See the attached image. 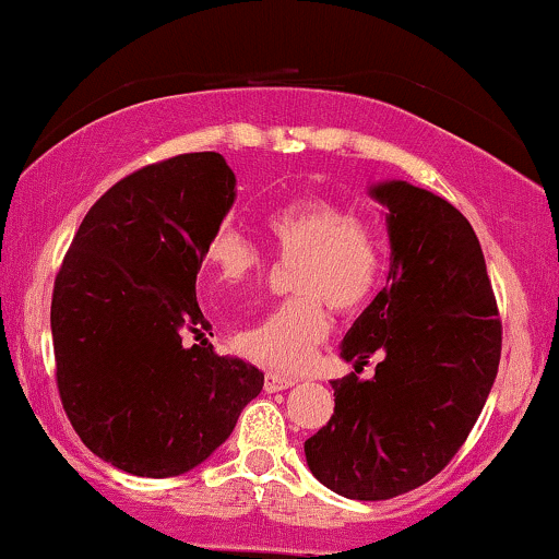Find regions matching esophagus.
Returning <instances> with one entry per match:
<instances>
[{"label": "esophagus", "instance_id": "esophagus-1", "mask_svg": "<svg viewBox=\"0 0 559 559\" xmlns=\"http://www.w3.org/2000/svg\"><path fill=\"white\" fill-rule=\"evenodd\" d=\"M294 383H297V378H292V376H281V373H265V391L267 394H273V391H284V389H288V386H294Z\"/></svg>", "mask_w": 559, "mask_h": 559}]
</instances>
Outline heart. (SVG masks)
Instances as JSON below:
<instances>
[{"mask_svg":"<svg viewBox=\"0 0 559 559\" xmlns=\"http://www.w3.org/2000/svg\"><path fill=\"white\" fill-rule=\"evenodd\" d=\"M275 254L294 267V292L275 310L234 336L247 360L281 373H297L312 360L331 331L336 312L362 310L381 281V247L376 234L344 204L325 197H297L265 217ZM217 288H239L265 273V258L247 236L223 226L204 247Z\"/></svg>","mask_w":559,"mask_h":559,"instance_id":"heart-1","label":"heart"}]
</instances>
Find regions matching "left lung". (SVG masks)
<instances>
[{"label": "left lung", "instance_id": "obj_1", "mask_svg": "<svg viewBox=\"0 0 559 559\" xmlns=\"http://www.w3.org/2000/svg\"><path fill=\"white\" fill-rule=\"evenodd\" d=\"M389 210L386 286L344 336L342 357L377 378L331 381L329 426L305 441L331 491L378 502L428 484L476 426L502 355V320L476 230L447 199L407 181L370 191Z\"/></svg>", "mask_w": 559, "mask_h": 559}]
</instances>
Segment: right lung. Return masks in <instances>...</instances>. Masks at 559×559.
<instances>
[{"mask_svg": "<svg viewBox=\"0 0 559 559\" xmlns=\"http://www.w3.org/2000/svg\"><path fill=\"white\" fill-rule=\"evenodd\" d=\"M234 186L217 152L133 170L96 199L55 278L62 409L96 457L131 476L170 478L204 463L262 391L254 365L221 357L207 338L182 344L210 329L197 273Z\"/></svg>", "mask_w": 559, "mask_h": 559, "instance_id": "right-lung-1", "label": "right lung"}]
</instances>
